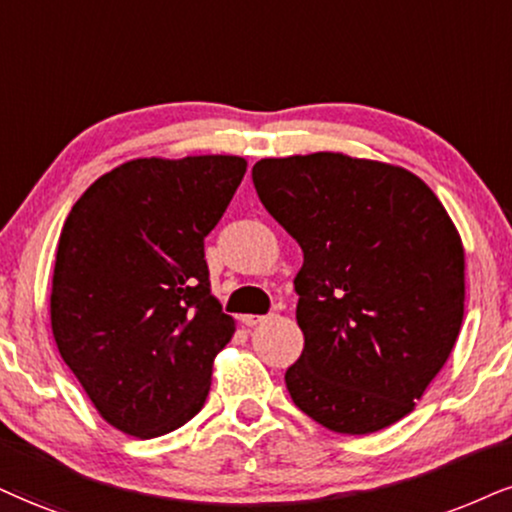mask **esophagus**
I'll return each instance as SVG.
<instances>
[{
	"mask_svg": "<svg viewBox=\"0 0 512 512\" xmlns=\"http://www.w3.org/2000/svg\"><path fill=\"white\" fill-rule=\"evenodd\" d=\"M263 320H266V315H254V313H246V315H242V323H244L246 327H256V325H261Z\"/></svg>",
	"mask_w": 512,
	"mask_h": 512,
	"instance_id": "esophagus-1",
	"label": "esophagus"
}]
</instances>
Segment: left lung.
<instances>
[{
	"label": "left lung",
	"mask_w": 512,
	"mask_h": 512,
	"mask_svg": "<svg viewBox=\"0 0 512 512\" xmlns=\"http://www.w3.org/2000/svg\"><path fill=\"white\" fill-rule=\"evenodd\" d=\"M251 178L304 251L292 401L337 434L406 418L463 325L465 249L444 204L410 170L339 151L261 159Z\"/></svg>",
	"instance_id": "left-lung-1"
}]
</instances>
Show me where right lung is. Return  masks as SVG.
<instances>
[{"label": "right lung", "mask_w": 512, "mask_h": 512, "mask_svg": "<svg viewBox=\"0 0 512 512\" xmlns=\"http://www.w3.org/2000/svg\"><path fill=\"white\" fill-rule=\"evenodd\" d=\"M244 173L242 156L135 159L94 180L63 223L54 342L97 413L130 437L178 430L204 406L235 334L204 237Z\"/></svg>", "instance_id": "obj_1"}]
</instances>
